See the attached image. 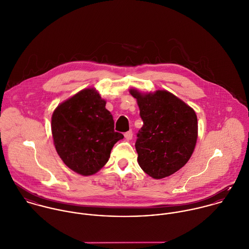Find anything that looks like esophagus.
Listing matches in <instances>:
<instances>
[{
    "label": "esophagus",
    "instance_id": "obj_1",
    "mask_svg": "<svg viewBox=\"0 0 249 249\" xmlns=\"http://www.w3.org/2000/svg\"><path fill=\"white\" fill-rule=\"evenodd\" d=\"M124 136H125V138H126L127 140H132V138H133V131L130 130V131L126 132V133L124 134Z\"/></svg>",
    "mask_w": 249,
    "mask_h": 249
}]
</instances>
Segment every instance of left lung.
Returning a JSON list of instances; mask_svg holds the SVG:
<instances>
[{
	"label": "left lung",
	"instance_id": "obj_1",
	"mask_svg": "<svg viewBox=\"0 0 249 249\" xmlns=\"http://www.w3.org/2000/svg\"><path fill=\"white\" fill-rule=\"evenodd\" d=\"M143 126L136 149L142 169L155 179L167 177L190 160L197 140V117L182 100L165 90L142 95L135 89Z\"/></svg>",
	"mask_w": 249,
	"mask_h": 249
}]
</instances>
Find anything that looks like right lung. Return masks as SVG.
Here are the masks:
<instances>
[{
	"label": "right lung",
	"mask_w": 249,
	"mask_h": 249,
	"mask_svg": "<svg viewBox=\"0 0 249 249\" xmlns=\"http://www.w3.org/2000/svg\"><path fill=\"white\" fill-rule=\"evenodd\" d=\"M106 101L93 89L80 91L60 104L52 116L55 150L75 172L89 176L108 160L113 145L124 138L114 131Z\"/></svg>",
	"instance_id": "1"
}]
</instances>
